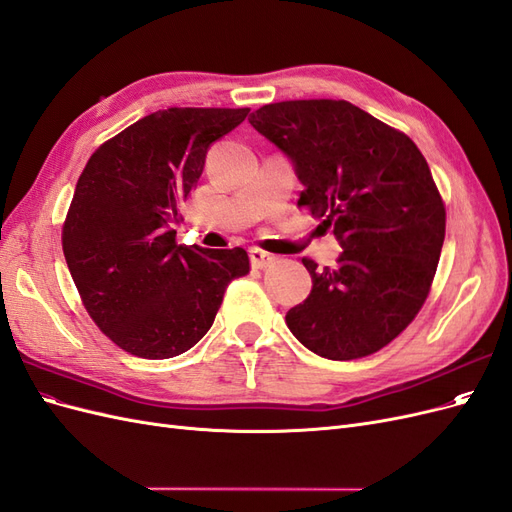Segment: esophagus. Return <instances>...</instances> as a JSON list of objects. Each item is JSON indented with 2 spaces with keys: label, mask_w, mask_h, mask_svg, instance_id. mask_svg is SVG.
I'll list each match as a JSON object with an SVG mask.
<instances>
[{
  "label": "esophagus",
  "mask_w": 512,
  "mask_h": 512,
  "mask_svg": "<svg viewBox=\"0 0 512 512\" xmlns=\"http://www.w3.org/2000/svg\"><path fill=\"white\" fill-rule=\"evenodd\" d=\"M250 260H252V267L254 269H265V267L273 265L275 256L265 252V250H260V247H252V250H250Z\"/></svg>",
  "instance_id": "34e87169"
}]
</instances>
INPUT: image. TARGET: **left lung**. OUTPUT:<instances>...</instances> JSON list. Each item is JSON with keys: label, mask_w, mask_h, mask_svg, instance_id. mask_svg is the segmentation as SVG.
Instances as JSON below:
<instances>
[{"label": "left lung", "mask_w": 512, "mask_h": 512, "mask_svg": "<svg viewBox=\"0 0 512 512\" xmlns=\"http://www.w3.org/2000/svg\"><path fill=\"white\" fill-rule=\"evenodd\" d=\"M250 123L292 162L299 207L344 250L331 269L303 258L312 292L286 314L288 329L331 361L378 352L423 307L440 260L446 211L427 160L346 100L265 104Z\"/></svg>", "instance_id": "8db88e82"}]
</instances>
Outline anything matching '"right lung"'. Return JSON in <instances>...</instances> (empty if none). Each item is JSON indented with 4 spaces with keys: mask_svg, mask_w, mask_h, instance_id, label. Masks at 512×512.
<instances>
[{
    "mask_svg": "<svg viewBox=\"0 0 512 512\" xmlns=\"http://www.w3.org/2000/svg\"><path fill=\"white\" fill-rule=\"evenodd\" d=\"M250 108H168L96 149L76 183L61 245L100 331L141 359H173L211 329L243 247L177 245L179 207L209 147Z\"/></svg>",
    "mask_w": 512,
    "mask_h": 512,
    "instance_id": "add662e5",
    "label": "right lung"
}]
</instances>
